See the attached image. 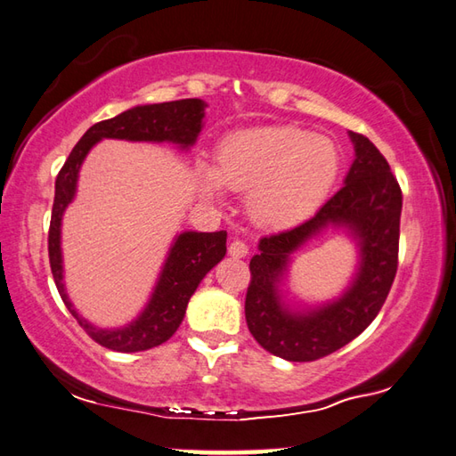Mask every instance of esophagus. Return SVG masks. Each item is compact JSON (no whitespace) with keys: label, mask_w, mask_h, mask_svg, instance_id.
<instances>
[{"label":"esophagus","mask_w":456,"mask_h":456,"mask_svg":"<svg viewBox=\"0 0 456 456\" xmlns=\"http://www.w3.org/2000/svg\"><path fill=\"white\" fill-rule=\"evenodd\" d=\"M229 255L233 256V258H243V256H247V255H248V247L243 243V240L235 239L233 243L229 245Z\"/></svg>","instance_id":"esophagus-1"}]
</instances>
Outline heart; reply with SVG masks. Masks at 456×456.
I'll use <instances>...</instances> for the list:
<instances>
[{
    "instance_id": "b5f03b06",
    "label": "heart",
    "mask_w": 456,
    "mask_h": 456,
    "mask_svg": "<svg viewBox=\"0 0 456 456\" xmlns=\"http://www.w3.org/2000/svg\"><path fill=\"white\" fill-rule=\"evenodd\" d=\"M338 172L341 152L331 139L294 125H273L223 139L213 170H200V186L213 201L221 186L247 191L250 221L265 229H288L322 206Z\"/></svg>"
}]
</instances>
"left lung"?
I'll return each mask as SVG.
<instances>
[{
  "label": "left lung",
  "instance_id": "1",
  "mask_svg": "<svg viewBox=\"0 0 456 456\" xmlns=\"http://www.w3.org/2000/svg\"><path fill=\"white\" fill-rule=\"evenodd\" d=\"M354 160L345 186L302 225L260 239L250 258L245 299L248 331L284 361L309 362L351 343L374 322L398 270L402 190L390 164L364 134L348 131ZM327 228L343 230L357 247L352 282L338 298L292 306L281 286L291 255Z\"/></svg>",
  "mask_w": 456,
  "mask_h": 456
}]
</instances>
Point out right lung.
Returning a JSON list of instances; mask_svg holds the SVG:
<instances>
[{
  "label": "right lung",
  "mask_w": 456,
  "mask_h": 456,
  "mask_svg": "<svg viewBox=\"0 0 456 456\" xmlns=\"http://www.w3.org/2000/svg\"><path fill=\"white\" fill-rule=\"evenodd\" d=\"M208 103L198 98L134 105L119 113L118 118L105 119L92 125L84 137L72 149L70 157L58 172L54 183V203L51 231H48V258L54 284L64 305L76 322L95 343L118 353H139L159 346L176 333L190 297L209 270L221 263L227 253V231L216 233H198V231H182L174 237L164 258L149 302L133 322L121 327H98L76 312L64 284V258H62V217L78 190V176L82 162L88 152L103 139H119L131 142H170L180 151H190L196 144L203 129Z\"/></svg>",
  "instance_id": "add662e5"
}]
</instances>
